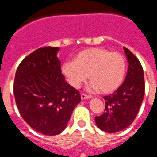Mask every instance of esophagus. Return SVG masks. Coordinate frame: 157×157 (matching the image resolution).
<instances>
[{"label":"esophagus","mask_w":157,"mask_h":157,"mask_svg":"<svg viewBox=\"0 0 157 157\" xmlns=\"http://www.w3.org/2000/svg\"><path fill=\"white\" fill-rule=\"evenodd\" d=\"M81 98H82V100L90 99V98H92V97H91V96L86 95V94H81Z\"/></svg>","instance_id":"esophagus-1"}]
</instances>
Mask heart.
I'll return each mask as SVG.
<instances>
[{
    "mask_svg": "<svg viewBox=\"0 0 157 157\" xmlns=\"http://www.w3.org/2000/svg\"><path fill=\"white\" fill-rule=\"evenodd\" d=\"M124 56L103 48H90L78 52L73 62H65L62 72L70 85L78 88L87 77L91 81L89 90L109 94L122 85L126 75Z\"/></svg>",
    "mask_w": 157,
    "mask_h": 157,
    "instance_id": "1",
    "label": "heart"
}]
</instances>
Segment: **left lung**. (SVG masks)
I'll list each match as a JSON object with an SVG mask.
<instances>
[{
	"label": "left lung",
	"mask_w": 157,
	"mask_h": 157,
	"mask_svg": "<svg viewBox=\"0 0 157 157\" xmlns=\"http://www.w3.org/2000/svg\"><path fill=\"white\" fill-rule=\"evenodd\" d=\"M128 70L123 83L112 94L104 97L105 109L96 116V124L101 130L116 133L128 127L137 116L145 95L143 69L132 52L123 47Z\"/></svg>",
	"instance_id": "1"
}]
</instances>
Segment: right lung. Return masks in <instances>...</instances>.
I'll return each instance as SVG.
<instances>
[{"mask_svg": "<svg viewBox=\"0 0 157 157\" xmlns=\"http://www.w3.org/2000/svg\"><path fill=\"white\" fill-rule=\"evenodd\" d=\"M59 47H44L25 57L18 67L14 95L20 115L30 127L45 135H56L67 127L79 92L61 74Z\"/></svg>", "mask_w": 157, "mask_h": 157, "instance_id": "right-lung-1", "label": "right lung"}]
</instances>
